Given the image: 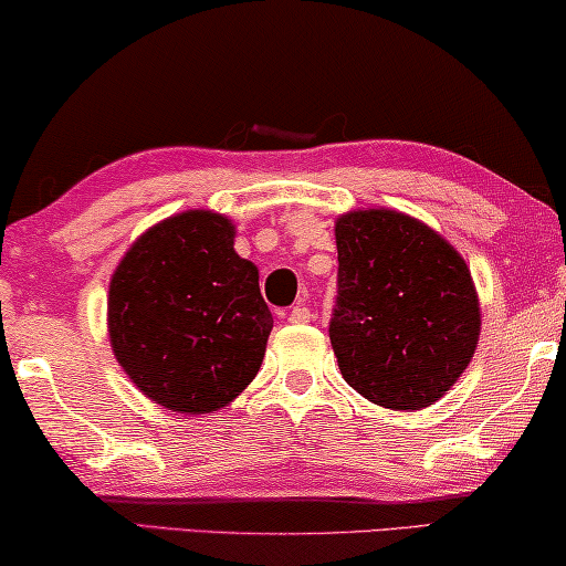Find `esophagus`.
<instances>
[{"instance_id":"esophagus-1","label":"esophagus","mask_w":566,"mask_h":566,"mask_svg":"<svg viewBox=\"0 0 566 566\" xmlns=\"http://www.w3.org/2000/svg\"><path fill=\"white\" fill-rule=\"evenodd\" d=\"M310 317H312L310 310L297 305V307L290 310V315H286V323H292V325H305V323H310Z\"/></svg>"}]
</instances>
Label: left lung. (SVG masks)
<instances>
[{
	"label": "left lung",
	"mask_w": 566,
	"mask_h": 566,
	"mask_svg": "<svg viewBox=\"0 0 566 566\" xmlns=\"http://www.w3.org/2000/svg\"><path fill=\"white\" fill-rule=\"evenodd\" d=\"M335 243L331 343L345 381L394 411L442 399L480 335L465 259L429 226L389 208L340 216Z\"/></svg>",
	"instance_id": "1"
}]
</instances>
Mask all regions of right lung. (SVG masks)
I'll list each match as a JSON object with an SVG mask.
<instances>
[{"label": "right lung", "instance_id": "right-lung-1", "mask_svg": "<svg viewBox=\"0 0 566 566\" xmlns=\"http://www.w3.org/2000/svg\"><path fill=\"white\" fill-rule=\"evenodd\" d=\"M235 229L210 210L151 226L108 284V337L137 389L177 415H210L254 381L274 317Z\"/></svg>", "mask_w": 566, "mask_h": 566}]
</instances>
